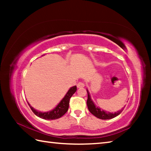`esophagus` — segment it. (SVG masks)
I'll return each mask as SVG.
<instances>
[{
  "label": "esophagus",
  "mask_w": 151,
  "mask_h": 151,
  "mask_svg": "<svg viewBox=\"0 0 151 151\" xmlns=\"http://www.w3.org/2000/svg\"><path fill=\"white\" fill-rule=\"evenodd\" d=\"M84 86H85V83H82V82H79V83L77 84L78 88H83Z\"/></svg>",
  "instance_id": "1"
}]
</instances>
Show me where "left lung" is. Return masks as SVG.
Segmentation results:
<instances>
[{
    "label": "left lung",
    "instance_id": "left-lung-1",
    "mask_svg": "<svg viewBox=\"0 0 151 151\" xmlns=\"http://www.w3.org/2000/svg\"><path fill=\"white\" fill-rule=\"evenodd\" d=\"M86 91H87V93H88V99H87V101H86V104H87V106L89 111H90L94 116H95L96 117H97V118L100 119L106 120V119H113L114 117H116V116H118L119 114L121 113L122 110H121V111H117L116 112H114V113H111V112H108L107 111H103V110L99 108L98 106H95V104H94L93 101L91 100L88 90Z\"/></svg>",
    "mask_w": 151,
    "mask_h": 151
}]
</instances>
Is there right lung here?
Listing matches in <instances>:
<instances>
[{
	"label": "right lung",
	"instance_id": "right-lung-1",
	"mask_svg": "<svg viewBox=\"0 0 151 151\" xmlns=\"http://www.w3.org/2000/svg\"><path fill=\"white\" fill-rule=\"evenodd\" d=\"M76 91V86H74L71 87L68 91L67 92L65 97L63 99V100L60 102V103L58 104L55 109H54L52 111L50 112H41L39 111H36L29 104V106L30 107V109L32 111L37 115V116L40 117V118L45 119V120H55L60 118L63 116L66 112H67L68 109V106H69V101L71 96L73 95V94Z\"/></svg>",
	"mask_w": 151,
	"mask_h": 151
}]
</instances>
